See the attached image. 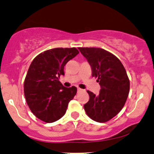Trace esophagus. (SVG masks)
<instances>
[{"label":"esophagus","mask_w":154,"mask_h":154,"mask_svg":"<svg viewBox=\"0 0 154 154\" xmlns=\"http://www.w3.org/2000/svg\"><path fill=\"white\" fill-rule=\"evenodd\" d=\"M82 90V89H80V88H79V87H77V91H78V92H79V91H81Z\"/></svg>","instance_id":"34e87169"}]
</instances>
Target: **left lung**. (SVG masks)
<instances>
[{
	"label": "left lung",
	"instance_id": "left-lung-1",
	"mask_svg": "<svg viewBox=\"0 0 154 154\" xmlns=\"http://www.w3.org/2000/svg\"><path fill=\"white\" fill-rule=\"evenodd\" d=\"M78 49L87 60L92 77L97 78L101 87L98 95L87 91L89 100L84 108L92 120L106 122L122 110L129 95L130 82L126 69L115 55L102 48Z\"/></svg>",
	"mask_w": 154,
	"mask_h": 154
}]
</instances>
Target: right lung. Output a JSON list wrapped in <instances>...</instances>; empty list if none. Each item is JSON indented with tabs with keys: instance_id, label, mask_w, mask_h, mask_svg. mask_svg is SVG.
I'll list each match as a JSON object with an SVG mask.
<instances>
[{
	"instance_id": "right-lung-1",
	"label": "right lung",
	"mask_w": 154,
	"mask_h": 154,
	"mask_svg": "<svg viewBox=\"0 0 154 154\" xmlns=\"http://www.w3.org/2000/svg\"><path fill=\"white\" fill-rule=\"evenodd\" d=\"M79 53L75 48H53L39 54L31 63L24 81L26 102L32 114L46 123L65 115L77 87H65L59 81L64 67Z\"/></svg>"
}]
</instances>
